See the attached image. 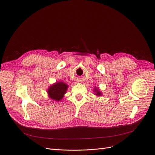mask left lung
Segmentation results:
<instances>
[{
	"instance_id": "1",
	"label": "left lung",
	"mask_w": 155,
	"mask_h": 155,
	"mask_svg": "<svg viewBox=\"0 0 155 155\" xmlns=\"http://www.w3.org/2000/svg\"><path fill=\"white\" fill-rule=\"evenodd\" d=\"M94 95H95L97 97H101L102 95V93L101 91L100 90H99L98 88H94Z\"/></svg>"
}]
</instances>
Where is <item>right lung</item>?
I'll list each match as a JSON object with an SVG mask.
<instances>
[{"instance_id":"1","label":"right lung","mask_w":155,"mask_h":155,"mask_svg":"<svg viewBox=\"0 0 155 155\" xmlns=\"http://www.w3.org/2000/svg\"><path fill=\"white\" fill-rule=\"evenodd\" d=\"M68 87L69 86L64 82L58 81L54 83L49 86L47 89L48 95L55 102L60 101L66 94Z\"/></svg>"}]
</instances>
